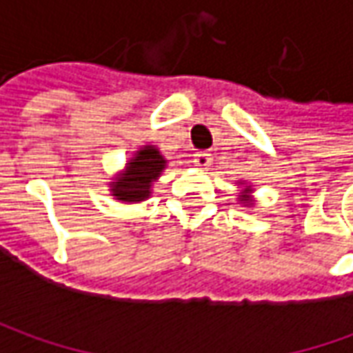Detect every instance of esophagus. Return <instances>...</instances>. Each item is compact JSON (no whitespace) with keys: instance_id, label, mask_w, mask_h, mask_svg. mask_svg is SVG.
Listing matches in <instances>:
<instances>
[{"instance_id":"34e87169","label":"esophagus","mask_w":353,"mask_h":353,"mask_svg":"<svg viewBox=\"0 0 353 353\" xmlns=\"http://www.w3.org/2000/svg\"><path fill=\"white\" fill-rule=\"evenodd\" d=\"M194 163H196V167H200V169H208L212 165V155L210 153H198Z\"/></svg>"}]
</instances>
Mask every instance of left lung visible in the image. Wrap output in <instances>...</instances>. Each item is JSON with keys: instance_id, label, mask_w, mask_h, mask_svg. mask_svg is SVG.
<instances>
[{"instance_id": "8db88e82", "label": "left lung", "mask_w": 353, "mask_h": 353, "mask_svg": "<svg viewBox=\"0 0 353 353\" xmlns=\"http://www.w3.org/2000/svg\"><path fill=\"white\" fill-rule=\"evenodd\" d=\"M237 188H241L237 192V204L245 206V208H251L255 206V198H253V188L251 184H248L245 181H237Z\"/></svg>"}]
</instances>
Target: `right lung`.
Listing matches in <instances>:
<instances>
[{
    "label": "right lung",
    "mask_w": 353,
    "mask_h": 353,
    "mask_svg": "<svg viewBox=\"0 0 353 353\" xmlns=\"http://www.w3.org/2000/svg\"><path fill=\"white\" fill-rule=\"evenodd\" d=\"M167 169V159L155 145H141L129 157L123 170L114 174L110 194L121 204H139L153 194V184Z\"/></svg>",
    "instance_id": "add662e5"
}]
</instances>
